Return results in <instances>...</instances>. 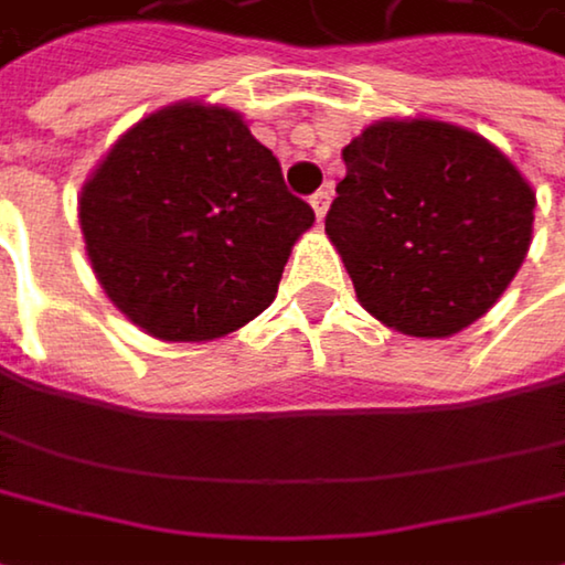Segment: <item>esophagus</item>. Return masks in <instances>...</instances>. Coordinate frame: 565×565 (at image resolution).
<instances>
[{"instance_id": "1", "label": "esophagus", "mask_w": 565, "mask_h": 565, "mask_svg": "<svg viewBox=\"0 0 565 565\" xmlns=\"http://www.w3.org/2000/svg\"><path fill=\"white\" fill-rule=\"evenodd\" d=\"M328 204H331V190H328V186H321L318 193H311V207H315V217H318V221H324Z\"/></svg>"}]
</instances>
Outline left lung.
<instances>
[{
  "label": "left lung",
  "mask_w": 565,
  "mask_h": 565,
  "mask_svg": "<svg viewBox=\"0 0 565 565\" xmlns=\"http://www.w3.org/2000/svg\"><path fill=\"white\" fill-rule=\"evenodd\" d=\"M341 157L324 234L361 308L412 338L479 321L533 241L526 177L486 137L441 119H379Z\"/></svg>",
  "instance_id": "1"
}]
</instances>
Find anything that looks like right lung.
Masks as SVG:
<instances>
[{
    "label": "right lung",
    "instance_id": "1",
    "mask_svg": "<svg viewBox=\"0 0 565 565\" xmlns=\"http://www.w3.org/2000/svg\"><path fill=\"white\" fill-rule=\"evenodd\" d=\"M311 224L244 116L204 103L140 119L79 196L96 280L160 341H214L254 321Z\"/></svg>",
    "mask_w": 565,
    "mask_h": 565
}]
</instances>
